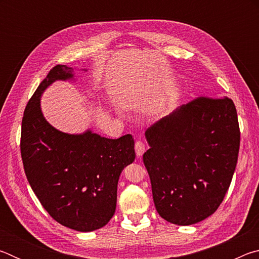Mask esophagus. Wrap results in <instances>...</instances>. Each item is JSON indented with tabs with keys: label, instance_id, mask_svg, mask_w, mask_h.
Wrapping results in <instances>:
<instances>
[{
	"label": "esophagus",
	"instance_id": "obj_1",
	"mask_svg": "<svg viewBox=\"0 0 259 259\" xmlns=\"http://www.w3.org/2000/svg\"><path fill=\"white\" fill-rule=\"evenodd\" d=\"M135 150H136V155L140 157L144 154V152H145V145H144L143 142L138 140V142H136L135 144Z\"/></svg>",
	"mask_w": 259,
	"mask_h": 259
}]
</instances>
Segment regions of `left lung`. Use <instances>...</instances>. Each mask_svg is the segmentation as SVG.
Masks as SVG:
<instances>
[{
	"label": "left lung",
	"instance_id": "left-lung-1",
	"mask_svg": "<svg viewBox=\"0 0 259 259\" xmlns=\"http://www.w3.org/2000/svg\"><path fill=\"white\" fill-rule=\"evenodd\" d=\"M143 156L156 211L176 225L196 224L216 211L229 190L240 147L230 98L182 105L145 133Z\"/></svg>",
	"mask_w": 259,
	"mask_h": 259
}]
</instances>
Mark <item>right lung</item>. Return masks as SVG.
Listing matches in <instances>:
<instances>
[{"mask_svg":"<svg viewBox=\"0 0 259 259\" xmlns=\"http://www.w3.org/2000/svg\"><path fill=\"white\" fill-rule=\"evenodd\" d=\"M56 81L75 82L74 69L55 66L26 106L20 142L25 174L55 221L91 232L106 225L115 212L117 183L122 170L135 161V140L130 134L109 139L91 129L81 134L56 129L41 108L43 93Z\"/></svg>","mask_w":259,"mask_h":259,"instance_id":"add662e5","label":"right lung"}]
</instances>
